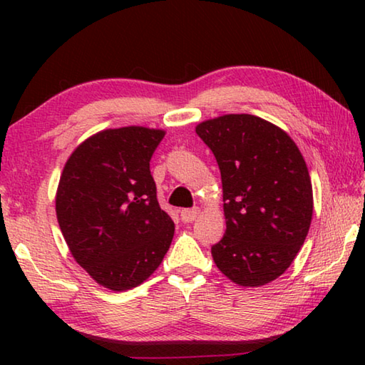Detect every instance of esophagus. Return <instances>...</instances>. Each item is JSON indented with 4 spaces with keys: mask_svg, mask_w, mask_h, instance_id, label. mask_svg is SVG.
<instances>
[{
    "mask_svg": "<svg viewBox=\"0 0 365 365\" xmlns=\"http://www.w3.org/2000/svg\"><path fill=\"white\" fill-rule=\"evenodd\" d=\"M197 214H200V209L197 207H191V209H183L180 212V217L185 222V224H191V222L196 220Z\"/></svg>",
    "mask_w": 365,
    "mask_h": 365,
    "instance_id": "obj_1",
    "label": "esophagus"
}]
</instances>
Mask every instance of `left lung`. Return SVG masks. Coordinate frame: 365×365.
<instances>
[{"label": "left lung", "instance_id": "left-lung-1", "mask_svg": "<svg viewBox=\"0 0 365 365\" xmlns=\"http://www.w3.org/2000/svg\"><path fill=\"white\" fill-rule=\"evenodd\" d=\"M196 133L217 160L227 230L211 252L242 287L280 277L298 255L312 219V185L288 135L251 114L201 122Z\"/></svg>", "mask_w": 365, "mask_h": 365}]
</instances>
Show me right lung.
<instances>
[{"label":"right lung","mask_w":365,"mask_h":365,"mask_svg":"<svg viewBox=\"0 0 365 365\" xmlns=\"http://www.w3.org/2000/svg\"><path fill=\"white\" fill-rule=\"evenodd\" d=\"M163 130L109 128L71 154L56 215L72 256L113 292L138 287L163 262L175 225L158 202L150 160Z\"/></svg>","instance_id":"obj_1"}]
</instances>
